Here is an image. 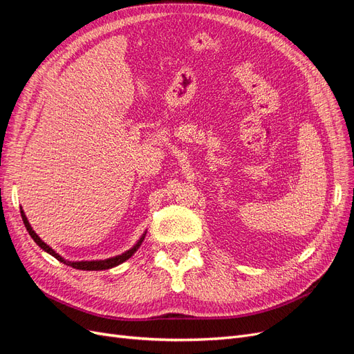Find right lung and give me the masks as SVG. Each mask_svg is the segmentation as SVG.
Listing matches in <instances>:
<instances>
[{"mask_svg":"<svg viewBox=\"0 0 354 354\" xmlns=\"http://www.w3.org/2000/svg\"><path fill=\"white\" fill-rule=\"evenodd\" d=\"M20 214H22V220H24V223H25L26 230H28L29 234H30V238L35 241V243L39 246V248H42L46 252H48L50 255L55 257V259H57L60 263L66 264V266H71V267H73V269H78V270H106V269H112V267H115V266H118V264H121V263H124V261H127L128 259H130V257H131L138 248H140V245H142V242H143V239H145V236H146V232H145V233L142 234V238L138 239V242L133 246V248L125 251V252L121 254V255L111 257V259H106V260H93V261H68V260L63 259L62 255H59L55 250L50 248V246H48L44 241H41V238L34 232V229L30 227V224H29V221H28V218H26V216H25V212H24L22 208H20Z\"/></svg>","mask_w":354,"mask_h":354,"instance_id":"1","label":"right lung"}]
</instances>
